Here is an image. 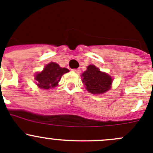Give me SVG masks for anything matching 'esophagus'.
<instances>
[{
  "instance_id": "esophagus-1",
  "label": "esophagus",
  "mask_w": 153,
  "mask_h": 153,
  "mask_svg": "<svg viewBox=\"0 0 153 153\" xmlns=\"http://www.w3.org/2000/svg\"><path fill=\"white\" fill-rule=\"evenodd\" d=\"M73 71H74V72L76 73V74H79V73H80V70L79 69H74Z\"/></svg>"
}]
</instances>
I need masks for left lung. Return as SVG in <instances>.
<instances>
[{"label": "left lung", "mask_w": 153, "mask_h": 153, "mask_svg": "<svg viewBox=\"0 0 153 153\" xmlns=\"http://www.w3.org/2000/svg\"><path fill=\"white\" fill-rule=\"evenodd\" d=\"M82 82L87 91L92 94H103L108 91L113 79L106 73L100 71L94 65H89L82 74Z\"/></svg>", "instance_id": "obj_1"}]
</instances>
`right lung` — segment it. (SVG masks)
<instances>
[{"mask_svg":"<svg viewBox=\"0 0 153 153\" xmlns=\"http://www.w3.org/2000/svg\"><path fill=\"white\" fill-rule=\"evenodd\" d=\"M69 70L65 68H61L58 64L51 62L48 64L43 71L36 74L35 79L37 81V85L40 88L49 89L54 88L58 85L62 75L68 73Z\"/></svg>","mask_w":153,"mask_h":153,"instance_id":"1","label":"right lung"}]
</instances>
